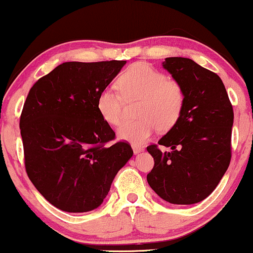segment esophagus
<instances>
[{"label":"esophagus","instance_id":"1","mask_svg":"<svg viewBox=\"0 0 253 253\" xmlns=\"http://www.w3.org/2000/svg\"><path fill=\"white\" fill-rule=\"evenodd\" d=\"M144 149L142 148V146H138V145H133V151H134V153L135 154H137V153H139L141 152V151H143Z\"/></svg>","mask_w":253,"mask_h":253}]
</instances>
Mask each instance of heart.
I'll use <instances>...</instances> for the list:
<instances>
[{
	"instance_id": "1",
	"label": "heart",
	"mask_w": 253,
	"mask_h": 253,
	"mask_svg": "<svg viewBox=\"0 0 253 253\" xmlns=\"http://www.w3.org/2000/svg\"><path fill=\"white\" fill-rule=\"evenodd\" d=\"M118 90L105 88L97 97V110L105 123L117 126L124 118L125 101H138L136 116L139 119L127 122L118 128V137L134 144H142L154 130H168L182 115L185 93L179 82L168 78L145 62H137L118 78Z\"/></svg>"
}]
</instances>
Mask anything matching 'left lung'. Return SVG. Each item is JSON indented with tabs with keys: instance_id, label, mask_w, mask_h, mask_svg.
I'll return each mask as SVG.
<instances>
[{
	"instance_id": "1",
	"label": "left lung",
	"mask_w": 253,
	"mask_h": 253,
	"mask_svg": "<svg viewBox=\"0 0 253 253\" xmlns=\"http://www.w3.org/2000/svg\"><path fill=\"white\" fill-rule=\"evenodd\" d=\"M163 67L182 84L185 103L177 123L146 148L154 167L146 179L161 199L194 205L212 193L231 163L234 112L217 74L187 58H166Z\"/></svg>"
}]
</instances>
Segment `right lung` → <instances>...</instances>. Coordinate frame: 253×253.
I'll list each match as a JSON object with an SVG mask.
<instances>
[{
  "instance_id": "add662e5",
  "label": "right lung",
  "mask_w": 253,
  "mask_h": 253,
  "mask_svg": "<svg viewBox=\"0 0 253 253\" xmlns=\"http://www.w3.org/2000/svg\"><path fill=\"white\" fill-rule=\"evenodd\" d=\"M126 61L63 62L30 88L20 117L25 167L51 205L67 212L96 209L133 156L97 110V97Z\"/></svg>"
}]
</instances>
